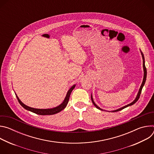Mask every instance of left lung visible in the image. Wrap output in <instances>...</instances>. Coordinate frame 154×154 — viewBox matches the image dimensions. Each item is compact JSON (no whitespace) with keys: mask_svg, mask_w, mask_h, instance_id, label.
Returning <instances> with one entry per match:
<instances>
[{"mask_svg":"<svg viewBox=\"0 0 154 154\" xmlns=\"http://www.w3.org/2000/svg\"><path fill=\"white\" fill-rule=\"evenodd\" d=\"M140 52H141V54L142 58H143V70H144V76H143V82H142L141 85V86H140V90H139V91H138V94H137V95L136 98L135 99V100H134L133 102H131L130 103H129V104H128V105H125V106H122V107H121V108H118V109H115V110L108 111V112H119V111H120V110H122V109H124V108H126V107H127V106H131V105H134V104L135 103L138 101V100L139 99L140 96V94H141V91H142V89H143V87L144 86V84H145V82H146V77H147V70H146V66H145L144 57V55H143V52L141 51V50H140ZM91 100H92L93 103L94 104V105L97 109H100V110H102V111H106V110H105V109H103L100 108L99 106H98L96 104V103L94 102V100H93L92 94H91Z\"/></svg>","mask_w":154,"mask_h":154,"instance_id":"obj_1","label":"left lung"}]
</instances>
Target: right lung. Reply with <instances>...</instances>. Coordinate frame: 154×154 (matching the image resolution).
<instances>
[{"instance_id": "obj_1", "label": "right lung", "mask_w": 154, "mask_h": 154, "mask_svg": "<svg viewBox=\"0 0 154 154\" xmlns=\"http://www.w3.org/2000/svg\"><path fill=\"white\" fill-rule=\"evenodd\" d=\"M75 87V85H74L73 86H71V88L68 90L66 96L64 100L63 101V102L60 104L58 106H57L55 107H54L52 108H46V109H40V108H32V107H30L26 105H25L23 102H22V101L19 99V98L18 97V96H17V94L15 93L16 96L18 100L19 103L20 104V105L23 106L24 108H25L27 110H29L30 112H32L34 113H36L37 115H54L56 113H58L59 112H60L61 110H63V109H64L66 106L68 102H69V97L71 95V93L72 92V91L74 90V88Z\"/></svg>"}]
</instances>
